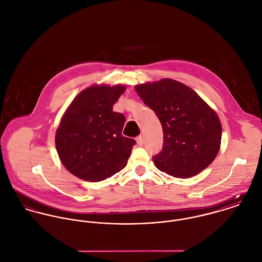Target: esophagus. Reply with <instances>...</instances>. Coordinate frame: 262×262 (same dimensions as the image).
<instances>
[{
	"label": "esophagus",
	"mask_w": 262,
	"mask_h": 262,
	"mask_svg": "<svg viewBox=\"0 0 262 262\" xmlns=\"http://www.w3.org/2000/svg\"><path fill=\"white\" fill-rule=\"evenodd\" d=\"M137 143H138V145L142 146V145H144V138H143L142 136L138 137V138H137Z\"/></svg>",
	"instance_id": "obj_1"
}]
</instances>
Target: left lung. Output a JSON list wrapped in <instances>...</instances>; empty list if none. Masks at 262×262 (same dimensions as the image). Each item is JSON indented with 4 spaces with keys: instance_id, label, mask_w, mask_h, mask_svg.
<instances>
[{
    "instance_id": "left-lung-1",
    "label": "left lung",
    "mask_w": 262,
    "mask_h": 262,
    "mask_svg": "<svg viewBox=\"0 0 262 262\" xmlns=\"http://www.w3.org/2000/svg\"><path fill=\"white\" fill-rule=\"evenodd\" d=\"M135 89L163 127L164 145L152 159L156 167L181 179L205 170L221 145L222 126L215 111L192 88L174 79L138 84Z\"/></svg>"
}]
</instances>
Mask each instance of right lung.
<instances>
[{
	"label": "right lung",
	"mask_w": 262,
	"mask_h": 262,
	"mask_svg": "<svg viewBox=\"0 0 262 262\" xmlns=\"http://www.w3.org/2000/svg\"><path fill=\"white\" fill-rule=\"evenodd\" d=\"M124 90L121 84L91 85L78 93L64 113L55 145L71 174L99 182L126 166L136 141L121 135L125 117L113 110Z\"/></svg>",
	"instance_id": "1"
}]
</instances>
